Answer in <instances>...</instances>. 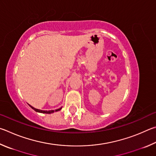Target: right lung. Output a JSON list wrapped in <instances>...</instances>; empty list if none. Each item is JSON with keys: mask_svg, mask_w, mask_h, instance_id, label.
<instances>
[{"mask_svg": "<svg viewBox=\"0 0 156 156\" xmlns=\"http://www.w3.org/2000/svg\"><path fill=\"white\" fill-rule=\"evenodd\" d=\"M29 105L33 109V110H34L35 112H37L43 113V114H52V113L55 112H58V111H59V110H61L62 108H62H59V109H57V110H48V111H47V110H38V109L35 108H34V107H33V106H31V105Z\"/></svg>", "mask_w": 156, "mask_h": 156, "instance_id": "add662e5", "label": "right lung"}]
</instances>
